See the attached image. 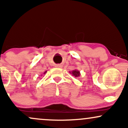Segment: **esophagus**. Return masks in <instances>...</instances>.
Listing matches in <instances>:
<instances>
[{"label": "esophagus", "mask_w": 128, "mask_h": 128, "mask_svg": "<svg viewBox=\"0 0 128 128\" xmlns=\"http://www.w3.org/2000/svg\"><path fill=\"white\" fill-rule=\"evenodd\" d=\"M57 67H61V65H57Z\"/></svg>", "instance_id": "esophagus-1"}]
</instances>
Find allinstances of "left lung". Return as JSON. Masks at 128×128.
I'll return each mask as SVG.
<instances>
[{
    "mask_svg": "<svg viewBox=\"0 0 128 128\" xmlns=\"http://www.w3.org/2000/svg\"><path fill=\"white\" fill-rule=\"evenodd\" d=\"M70 74H72L73 76H74V77L76 78H78L79 77V76H80V72L79 71V70H76V69H75V70H73L72 72H70Z\"/></svg>",
    "mask_w": 128,
    "mask_h": 128,
    "instance_id": "obj_1",
    "label": "left lung"
}]
</instances>
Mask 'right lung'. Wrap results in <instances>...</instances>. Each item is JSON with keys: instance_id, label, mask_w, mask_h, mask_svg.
Returning <instances> with one entry per match:
<instances>
[{"instance_id": "1", "label": "right lung", "mask_w": 128, "mask_h": 128, "mask_svg": "<svg viewBox=\"0 0 128 128\" xmlns=\"http://www.w3.org/2000/svg\"><path fill=\"white\" fill-rule=\"evenodd\" d=\"M46 72H47V71H46V72H44V73H43V74H45V73H46Z\"/></svg>"}]
</instances>
